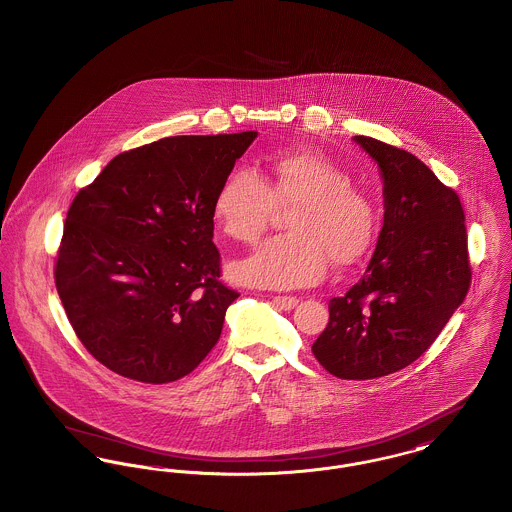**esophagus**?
I'll list each match as a JSON object with an SVG mask.
<instances>
[{"label": "esophagus", "mask_w": 512, "mask_h": 512, "mask_svg": "<svg viewBox=\"0 0 512 512\" xmlns=\"http://www.w3.org/2000/svg\"><path fill=\"white\" fill-rule=\"evenodd\" d=\"M298 298H294V296H272V303L276 305V307H280V309H284V311H290V309H294L296 305H298Z\"/></svg>", "instance_id": "1"}]
</instances>
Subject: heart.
Segmentation results:
<instances>
[{
    "instance_id": "1",
    "label": "heart",
    "mask_w": 512,
    "mask_h": 512,
    "mask_svg": "<svg viewBox=\"0 0 512 512\" xmlns=\"http://www.w3.org/2000/svg\"><path fill=\"white\" fill-rule=\"evenodd\" d=\"M294 203L288 216L292 232L263 241L238 261V282L276 290L301 288L321 280L331 259L350 265L367 251L375 232L373 203L323 152L274 156L269 180L251 168L230 170L216 189L212 212L228 238L251 243L267 230L278 205Z\"/></svg>"
}]
</instances>
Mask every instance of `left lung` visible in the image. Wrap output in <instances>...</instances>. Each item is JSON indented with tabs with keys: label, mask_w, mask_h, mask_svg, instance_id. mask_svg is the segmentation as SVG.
<instances>
[{
	"label": "left lung",
	"mask_w": 512,
	"mask_h": 512,
	"mask_svg": "<svg viewBox=\"0 0 512 512\" xmlns=\"http://www.w3.org/2000/svg\"><path fill=\"white\" fill-rule=\"evenodd\" d=\"M354 139L381 168L385 222L367 271L329 301V325L311 350L334 377L365 381L420 358L466 298L472 267L456 191L414 154Z\"/></svg>",
	"instance_id": "1"
}]
</instances>
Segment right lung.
<instances>
[{
    "instance_id": "1",
    "label": "right lung",
    "mask_w": 512,
    "mask_h": 512,
    "mask_svg": "<svg viewBox=\"0 0 512 512\" xmlns=\"http://www.w3.org/2000/svg\"><path fill=\"white\" fill-rule=\"evenodd\" d=\"M257 131L166 137L121 152L75 195L54 278L94 360L164 385L220 338L240 294L220 280L212 201Z\"/></svg>"
}]
</instances>
